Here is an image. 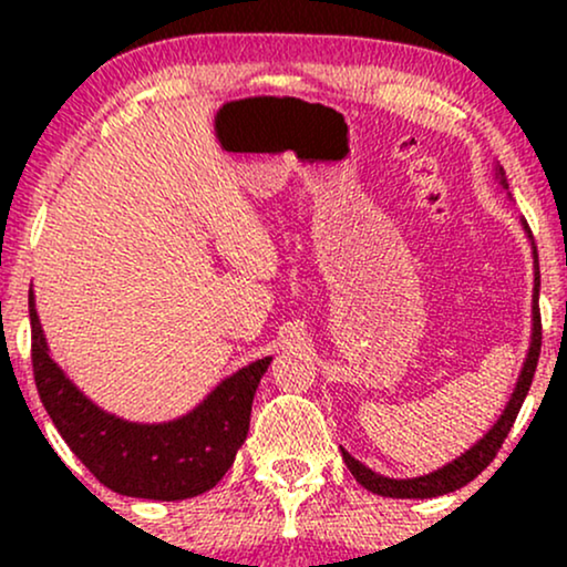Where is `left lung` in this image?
<instances>
[{
  "instance_id": "left-lung-1",
  "label": "left lung",
  "mask_w": 567,
  "mask_h": 567,
  "mask_svg": "<svg viewBox=\"0 0 567 567\" xmlns=\"http://www.w3.org/2000/svg\"><path fill=\"white\" fill-rule=\"evenodd\" d=\"M493 175L495 181L503 190H506V196L511 198L508 193V181H506V173H503V167L498 162H493ZM522 229L524 235L529 237V245H532V258H534V289H532V336H529V348H526V359L522 363V371H518V379L514 384V392H511V398L506 402V408H503V413L498 415V421H495L491 429H487L480 441H475L467 452L456 456V460L446 462L444 467L429 472V475H421V477H386V475H379L367 464H361L355 456H351L346 452V449H340L343 452V460L348 464V470H351V475L355 477V483L367 487V491L377 493V495H384V498H439V495H446V493H454L464 487L467 483H472L480 472H483L487 464L495 460V454H498V449L503 441H506L511 425H514L518 410L524 405V398L526 392H529L532 386V379H534V369H537V361H539V348H542V320H539V255H537V245H534V237H532V229L529 224L522 219Z\"/></svg>"
}]
</instances>
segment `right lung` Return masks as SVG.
<instances>
[{
  "label": "right lung",
  "mask_w": 567,
  "mask_h": 567,
  "mask_svg": "<svg viewBox=\"0 0 567 567\" xmlns=\"http://www.w3.org/2000/svg\"><path fill=\"white\" fill-rule=\"evenodd\" d=\"M33 374L45 413L80 462L113 493L183 501L219 483L250 431L252 398L270 355L224 377L196 408L165 423H136L95 405L53 361L28 293Z\"/></svg>",
  "instance_id": "obj_1"
}]
</instances>
